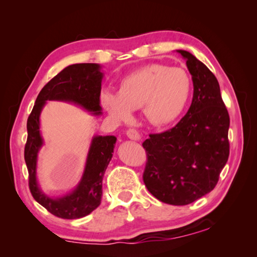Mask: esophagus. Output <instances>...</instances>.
Listing matches in <instances>:
<instances>
[{
	"label": "esophagus",
	"mask_w": 257,
	"mask_h": 257,
	"mask_svg": "<svg viewBox=\"0 0 257 257\" xmlns=\"http://www.w3.org/2000/svg\"><path fill=\"white\" fill-rule=\"evenodd\" d=\"M127 136L129 139H132V141H141V134H139L137 130L135 129H129L127 132Z\"/></svg>",
	"instance_id": "34e87169"
}]
</instances>
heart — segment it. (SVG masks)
<instances>
[{
  "mask_svg": "<svg viewBox=\"0 0 257 257\" xmlns=\"http://www.w3.org/2000/svg\"><path fill=\"white\" fill-rule=\"evenodd\" d=\"M193 82L182 68L149 64L122 78L118 93L104 90L103 107L118 122L127 123L133 111L143 108L145 119L155 127H164L179 118L188 104Z\"/></svg>",
  "mask_w": 257,
  "mask_h": 257,
  "instance_id": "1",
  "label": "heart"
}]
</instances>
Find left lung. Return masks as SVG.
I'll use <instances>...</instances> for the list:
<instances>
[{
    "instance_id": "left-lung-1",
    "label": "left lung",
    "mask_w": 257,
    "mask_h": 257,
    "mask_svg": "<svg viewBox=\"0 0 257 257\" xmlns=\"http://www.w3.org/2000/svg\"><path fill=\"white\" fill-rule=\"evenodd\" d=\"M186 60L194 86L193 101L176 127L150 135L144 179L150 193L171 205H187L213 190L229 158V113L215 76L196 56Z\"/></svg>"
}]
</instances>
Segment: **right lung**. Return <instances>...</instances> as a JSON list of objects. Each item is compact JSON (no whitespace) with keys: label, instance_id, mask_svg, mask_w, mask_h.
<instances>
[{"label":"right lung","instance_id":"obj_1","mask_svg":"<svg viewBox=\"0 0 257 257\" xmlns=\"http://www.w3.org/2000/svg\"><path fill=\"white\" fill-rule=\"evenodd\" d=\"M104 73L98 63H76L64 68L43 87L27 120L25 161L29 173V189L35 201L61 219H80L99 206L104 173L113 156L115 136L95 135L87 153L84 172L78 185L63 196L52 197L37 180V161L44 139L41 134V113L47 101L75 104L93 115H101L99 105Z\"/></svg>","mask_w":257,"mask_h":257}]
</instances>
